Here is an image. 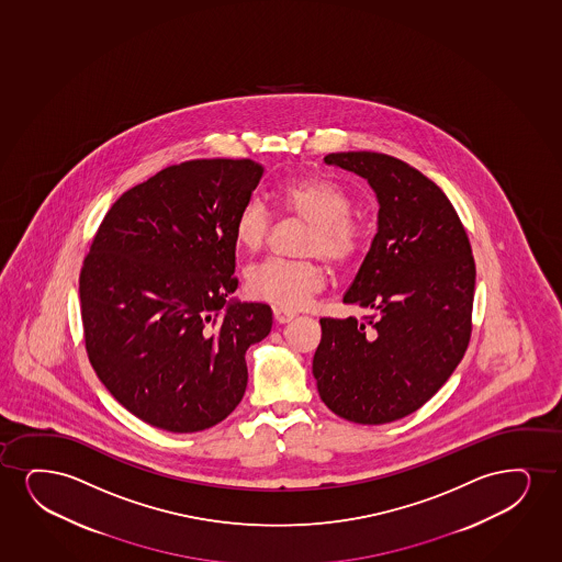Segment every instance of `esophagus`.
Returning a JSON list of instances; mask_svg holds the SVG:
<instances>
[{
    "mask_svg": "<svg viewBox=\"0 0 562 562\" xmlns=\"http://www.w3.org/2000/svg\"><path fill=\"white\" fill-rule=\"evenodd\" d=\"M273 317L283 325V323H291L296 317V313L291 312V310H284V307H273Z\"/></svg>",
    "mask_w": 562,
    "mask_h": 562,
    "instance_id": "obj_1",
    "label": "esophagus"
}]
</instances>
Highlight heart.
<instances>
[{
  "instance_id": "b5f03b06",
  "label": "heart",
  "mask_w": 562,
  "mask_h": 562,
  "mask_svg": "<svg viewBox=\"0 0 562 562\" xmlns=\"http://www.w3.org/2000/svg\"><path fill=\"white\" fill-rule=\"evenodd\" d=\"M281 203L292 218L306 222L299 252L300 260L268 258L247 270L250 296L284 310H299L323 291L325 271L315 260L323 258L328 266L341 268L356 258L361 249L362 227L351 216L348 193L319 178H306L284 186ZM270 209L262 200L247 201L235 216V241L245 250L263 247L271 232Z\"/></svg>"
}]
</instances>
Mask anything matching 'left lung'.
<instances>
[{"label":"left lung","mask_w":562,"mask_h":562,"mask_svg":"<svg viewBox=\"0 0 562 562\" xmlns=\"http://www.w3.org/2000/svg\"><path fill=\"white\" fill-rule=\"evenodd\" d=\"M376 193L378 232L344 294L364 321L321 319L313 376L340 418L378 426L441 390L471 336L475 260L454 206L434 180L376 151L328 154Z\"/></svg>","instance_id":"8db88e82"}]
</instances>
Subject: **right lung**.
Returning <instances> with one entry per match:
<instances>
[{
	"label": "right lung",
	"mask_w": 562,
	"mask_h": 562,
	"mask_svg": "<svg viewBox=\"0 0 562 562\" xmlns=\"http://www.w3.org/2000/svg\"><path fill=\"white\" fill-rule=\"evenodd\" d=\"M262 175L252 159L171 165L123 193L94 235L79 276L87 356L149 426L203 431L241 403L271 307L229 300L234 224Z\"/></svg>",
	"instance_id": "right-lung-1"
}]
</instances>
